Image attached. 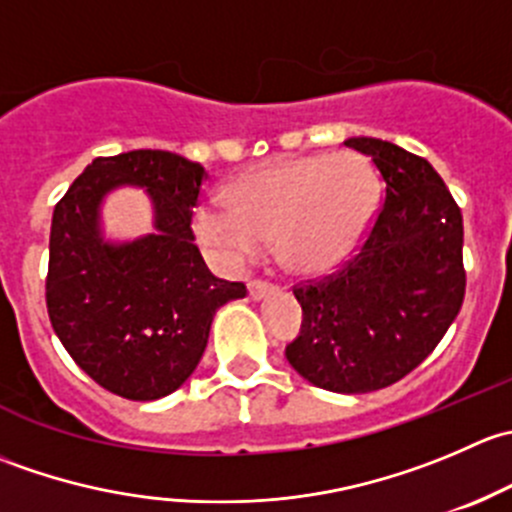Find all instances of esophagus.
Returning a JSON list of instances; mask_svg holds the SVG:
<instances>
[{
  "label": "esophagus",
  "mask_w": 512,
  "mask_h": 512,
  "mask_svg": "<svg viewBox=\"0 0 512 512\" xmlns=\"http://www.w3.org/2000/svg\"><path fill=\"white\" fill-rule=\"evenodd\" d=\"M247 292H250L252 299H262L267 292H272V282L250 280V282H247Z\"/></svg>",
  "instance_id": "obj_1"
}]
</instances>
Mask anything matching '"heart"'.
<instances>
[{
	"mask_svg": "<svg viewBox=\"0 0 512 512\" xmlns=\"http://www.w3.org/2000/svg\"><path fill=\"white\" fill-rule=\"evenodd\" d=\"M381 183L361 153H314L250 170L232 183L227 205H203L193 227L227 267L275 245L292 275L314 277L342 265L379 213Z\"/></svg>",
	"mask_w": 512,
	"mask_h": 512,
	"instance_id": "obj_1",
	"label": "heart"
}]
</instances>
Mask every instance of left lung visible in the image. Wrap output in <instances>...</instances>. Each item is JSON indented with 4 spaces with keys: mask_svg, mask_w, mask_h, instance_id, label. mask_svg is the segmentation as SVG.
<instances>
[{
    "mask_svg": "<svg viewBox=\"0 0 512 512\" xmlns=\"http://www.w3.org/2000/svg\"><path fill=\"white\" fill-rule=\"evenodd\" d=\"M384 178V200L354 255L294 285L302 329L287 361L309 384L366 394L416 369L466 297L463 215L426 158L379 138H349Z\"/></svg>",
    "mask_w": 512,
    "mask_h": 512,
    "instance_id": "8db88e82",
    "label": "left lung"
}]
</instances>
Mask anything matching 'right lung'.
I'll return each instance as SVG.
<instances>
[{
  "instance_id": "add662e5",
  "label": "right lung",
  "mask_w": 512,
  "mask_h": 512,
  "mask_svg": "<svg viewBox=\"0 0 512 512\" xmlns=\"http://www.w3.org/2000/svg\"><path fill=\"white\" fill-rule=\"evenodd\" d=\"M205 168L168 151H128L86 165L56 203L49 235L46 309L71 359L98 386L156 401L188 379L208 347L215 312L247 294L218 280L193 245V210ZM123 182L143 184L157 232L128 246L97 237V203Z\"/></svg>"
}]
</instances>
